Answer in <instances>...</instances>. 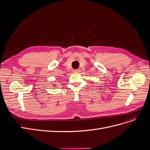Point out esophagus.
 <instances>
[{"instance_id":"obj_1","label":"esophagus","mask_w":150,"mask_h":150,"mask_svg":"<svg viewBox=\"0 0 150 150\" xmlns=\"http://www.w3.org/2000/svg\"><path fill=\"white\" fill-rule=\"evenodd\" d=\"M80 71H79V69H74V72H79Z\"/></svg>"}]
</instances>
